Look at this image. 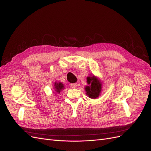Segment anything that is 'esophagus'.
I'll return each instance as SVG.
<instances>
[{
	"label": "esophagus",
	"instance_id": "esophagus-1",
	"mask_svg": "<svg viewBox=\"0 0 151 151\" xmlns=\"http://www.w3.org/2000/svg\"><path fill=\"white\" fill-rule=\"evenodd\" d=\"M70 87L72 88H73V89H75V88H76V87H77V84H76V83H73V84H70Z\"/></svg>",
	"mask_w": 151,
	"mask_h": 151
}]
</instances>
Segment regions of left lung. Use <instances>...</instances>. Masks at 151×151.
Segmentation results:
<instances>
[{"mask_svg": "<svg viewBox=\"0 0 151 151\" xmlns=\"http://www.w3.org/2000/svg\"><path fill=\"white\" fill-rule=\"evenodd\" d=\"M87 83L89 86L85 87V91L88 96L92 99L98 98L102 88L99 80L94 76H89L87 77Z\"/></svg>", "mask_w": 151, "mask_h": 151, "instance_id": "obj_1", "label": "left lung"}]
</instances>
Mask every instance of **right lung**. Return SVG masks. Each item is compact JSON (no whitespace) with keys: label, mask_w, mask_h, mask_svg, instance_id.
I'll use <instances>...</instances> for the list:
<instances>
[{"label":"right lung","mask_w":151,"mask_h":151,"mask_svg":"<svg viewBox=\"0 0 151 151\" xmlns=\"http://www.w3.org/2000/svg\"><path fill=\"white\" fill-rule=\"evenodd\" d=\"M54 89L55 91L57 93H60V91H62V89H64V86H63V84L62 83H60V82H59L58 83H55Z\"/></svg>","instance_id":"add662e5"}]
</instances>
